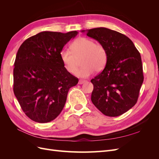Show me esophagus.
Wrapping results in <instances>:
<instances>
[{"label": "esophagus", "instance_id": "obj_1", "mask_svg": "<svg viewBox=\"0 0 159 159\" xmlns=\"http://www.w3.org/2000/svg\"><path fill=\"white\" fill-rule=\"evenodd\" d=\"M85 80H79V81H78V84H84L85 82Z\"/></svg>", "mask_w": 159, "mask_h": 159}]
</instances>
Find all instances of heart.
<instances>
[{
  "mask_svg": "<svg viewBox=\"0 0 159 159\" xmlns=\"http://www.w3.org/2000/svg\"><path fill=\"white\" fill-rule=\"evenodd\" d=\"M70 50L63 49L60 54L62 64L70 74L75 73L80 60L82 67L76 73V75L80 78H88L94 70L101 71L106 65V50L102 44H95L89 38H77L71 44Z\"/></svg>",
  "mask_w": 159,
  "mask_h": 159,
  "instance_id": "1",
  "label": "heart"
}]
</instances>
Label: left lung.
I'll return each mask as SVG.
<instances>
[{
  "label": "left lung",
  "instance_id": "left-lung-1",
  "mask_svg": "<svg viewBox=\"0 0 159 159\" xmlns=\"http://www.w3.org/2000/svg\"><path fill=\"white\" fill-rule=\"evenodd\" d=\"M102 44L107 59L104 70L91 80V102L105 115L119 116L136 104L143 82L140 53L123 34L106 28L81 30Z\"/></svg>",
  "mask_w": 159,
  "mask_h": 159
}]
</instances>
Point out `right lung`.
Returning <instances> with one entry per match:
<instances>
[{
    "label": "right lung",
    "mask_w": 159,
    "mask_h": 159,
    "mask_svg": "<svg viewBox=\"0 0 159 159\" xmlns=\"http://www.w3.org/2000/svg\"><path fill=\"white\" fill-rule=\"evenodd\" d=\"M44 31L24 42L17 52L13 71L14 95L32 121L44 123L63 109L69 89L78 79L67 71L60 54L78 34Z\"/></svg>",
    "instance_id": "obj_1"
}]
</instances>
